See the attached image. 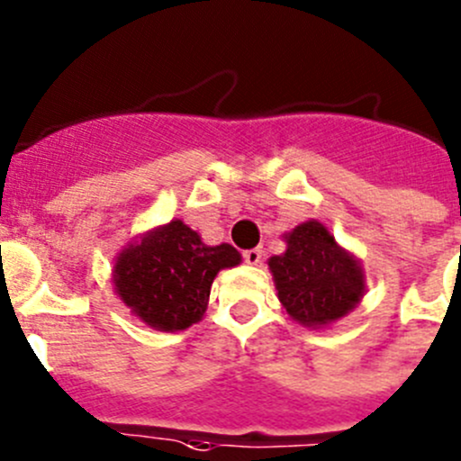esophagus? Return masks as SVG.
<instances>
[{"mask_svg": "<svg viewBox=\"0 0 461 461\" xmlns=\"http://www.w3.org/2000/svg\"><path fill=\"white\" fill-rule=\"evenodd\" d=\"M244 263L249 265H258L260 260H263V249H247V251L242 253Z\"/></svg>", "mask_w": 461, "mask_h": 461, "instance_id": "34e87169", "label": "esophagus"}]
</instances>
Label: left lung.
<instances>
[{"instance_id": "1", "label": "left lung", "mask_w": 461, "mask_h": 461, "mask_svg": "<svg viewBox=\"0 0 461 461\" xmlns=\"http://www.w3.org/2000/svg\"><path fill=\"white\" fill-rule=\"evenodd\" d=\"M288 249L269 258L278 299L293 320L320 327L343 318L363 297L357 260L338 247L320 221H306L285 235Z\"/></svg>"}]
</instances>
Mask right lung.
Masks as SVG:
<instances>
[{
  "mask_svg": "<svg viewBox=\"0 0 461 461\" xmlns=\"http://www.w3.org/2000/svg\"><path fill=\"white\" fill-rule=\"evenodd\" d=\"M240 265L230 244L205 247L183 221H171L130 244L116 260L118 297L146 324L180 331L203 318L219 269Z\"/></svg>",
  "mask_w": 461,
  "mask_h": 461,
  "instance_id": "1",
  "label": "right lung"
}]
</instances>
